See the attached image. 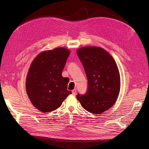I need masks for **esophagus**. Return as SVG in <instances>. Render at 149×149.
<instances>
[{
  "mask_svg": "<svg viewBox=\"0 0 149 149\" xmlns=\"http://www.w3.org/2000/svg\"><path fill=\"white\" fill-rule=\"evenodd\" d=\"M76 93H77V90H76V89H74V90L72 91V93L73 95H75Z\"/></svg>",
  "mask_w": 149,
  "mask_h": 149,
  "instance_id": "1",
  "label": "esophagus"
}]
</instances>
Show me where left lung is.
<instances>
[{"label": "left lung", "mask_w": 149, "mask_h": 149, "mask_svg": "<svg viewBox=\"0 0 149 149\" xmlns=\"http://www.w3.org/2000/svg\"><path fill=\"white\" fill-rule=\"evenodd\" d=\"M88 80L84 94L77 95L81 106L89 112L100 114L115 103L120 90V77L113 57L99 47H83L77 51Z\"/></svg>", "instance_id": "left-lung-1"}]
</instances>
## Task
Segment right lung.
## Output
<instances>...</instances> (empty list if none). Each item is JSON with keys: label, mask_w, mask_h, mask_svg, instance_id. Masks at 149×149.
Returning a JSON list of instances; mask_svg holds the SVG:
<instances>
[{"label": "right lung", "mask_w": 149, "mask_h": 149, "mask_svg": "<svg viewBox=\"0 0 149 149\" xmlns=\"http://www.w3.org/2000/svg\"><path fill=\"white\" fill-rule=\"evenodd\" d=\"M69 54L66 48H56L39 54L31 63L26 90L31 103L39 111L56 110L72 93L67 90L69 79L61 75Z\"/></svg>", "instance_id": "obj_1"}]
</instances>
